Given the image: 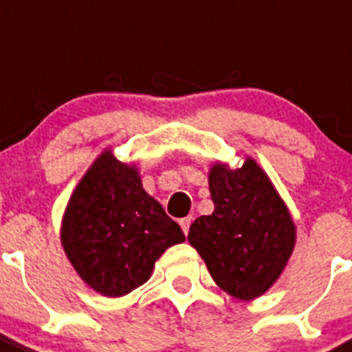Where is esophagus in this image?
Returning <instances> with one entry per match:
<instances>
[{
    "label": "esophagus",
    "instance_id": "obj_1",
    "mask_svg": "<svg viewBox=\"0 0 352 352\" xmlns=\"http://www.w3.org/2000/svg\"><path fill=\"white\" fill-rule=\"evenodd\" d=\"M191 221H193V218L191 216H188V218H182L180 219V227H182V232H184L186 235L189 234V227H191Z\"/></svg>",
    "mask_w": 352,
    "mask_h": 352
}]
</instances>
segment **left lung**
I'll list each match as a JSON object with an SVG mask.
<instances>
[{
  "mask_svg": "<svg viewBox=\"0 0 352 352\" xmlns=\"http://www.w3.org/2000/svg\"><path fill=\"white\" fill-rule=\"evenodd\" d=\"M209 189L214 212L195 219L188 241L225 292L237 299L262 296L294 250L289 210L253 159L239 170L214 164Z\"/></svg>",
  "mask_w": 352,
  "mask_h": 352,
  "instance_id": "obj_1",
  "label": "left lung"
}]
</instances>
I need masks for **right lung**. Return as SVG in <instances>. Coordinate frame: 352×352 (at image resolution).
Segmentation results:
<instances>
[{"label":"right lung","mask_w":352,"mask_h":352,"mask_svg":"<svg viewBox=\"0 0 352 352\" xmlns=\"http://www.w3.org/2000/svg\"><path fill=\"white\" fill-rule=\"evenodd\" d=\"M186 235L145 193L138 170L104 152L70 197L62 244L94 290L120 298L151 278L155 261Z\"/></svg>","instance_id":"add662e5"}]
</instances>
